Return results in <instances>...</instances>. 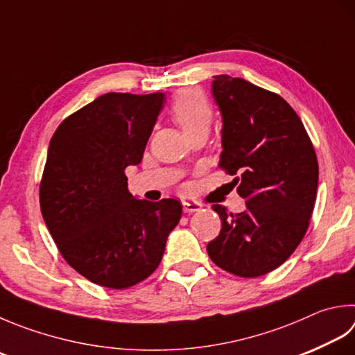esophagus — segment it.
<instances>
[{"label": "esophagus", "mask_w": 355, "mask_h": 355, "mask_svg": "<svg viewBox=\"0 0 355 355\" xmlns=\"http://www.w3.org/2000/svg\"><path fill=\"white\" fill-rule=\"evenodd\" d=\"M200 205L199 202H189V200H184L182 202V209L185 213H195V211H199L200 210Z\"/></svg>", "instance_id": "1"}]
</instances>
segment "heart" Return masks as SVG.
Segmentation results:
<instances>
[{"instance_id": "b5f03b06", "label": "heart", "mask_w": 355, "mask_h": 355, "mask_svg": "<svg viewBox=\"0 0 355 355\" xmlns=\"http://www.w3.org/2000/svg\"><path fill=\"white\" fill-rule=\"evenodd\" d=\"M171 117L182 128L185 136H189L191 132L210 128L213 111L202 94L196 91H185L173 102Z\"/></svg>"}]
</instances>
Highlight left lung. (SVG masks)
Instances as JSON below:
<instances>
[{
	"mask_svg": "<svg viewBox=\"0 0 355 355\" xmlns=\"http://www.w3.org/2000/svg\"><path fill=\"white\" fill-rule=\"evenodd\" d=\"M211 94L223 116L219 166L238 185L245 210L220 218L207 252L220 269L255 278L289 258L309 227L318 187V162L297 112L283 97L244 78L215 76Z\"/></svg>",
	"mask_w": 355,
	"mask_h": 355,
	"instance_id": "8db88e82",
	"label": "left lung"
}]
</instances>
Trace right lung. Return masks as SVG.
Wrapping results in <instances>:
<instances>
[{"label":"right lung","instance_id":"add662e5","mask_svg":"<svg viewBox=\"0 0 355 355\" xmlns=\"http://www.w3.org/2000/svg\"><path fill=\"white\" fill-rule=\"evenodd\" d=\"M164 92H108L64 119L51 139L40 207L60 253L80 275L110 289L148 278L178 225L176 199L150 202L128 190L165 103Z\"/></svg>","mask_w":355,"mask_h":355}]
</instances>
